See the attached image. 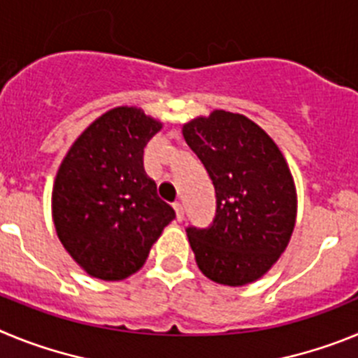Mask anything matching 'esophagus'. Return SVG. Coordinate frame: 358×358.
<instances>
[{"label":"esophagus","mask_w":358,"mask_h":358,"mask_svg":"<svg viewBox=\"0 0 358 358\" xmlns=\"http://www.w3.org/2000/svg\"><path fill=\"white\" fill-rule=\"evenodd\" d=\"M173 210H176V217H177V220H179V222H181L182 217H185V208H182L181 202H173Z\"/></svg>","instance_id":"34e87169"}]
</instances>
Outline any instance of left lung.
Returning a JSON list of instances; mask_svg holds the SVG:
<instances>
[{
    "instance_id": "obj_1",
    "label": "left lung",
    "mask_w": 358,
    "mask_h": 358,
    "mask_svg": "<svg viewBox=\"0 0 358 358\" xmlns=\"http://www.w3.org/2000/svg\"><path fill=\"white\" fill-rule=\"evenodd\" d=\"M182 136L217 197L210 226L186 227L195 262L215 283L248 285L289 245L297 208L289 164L264 129L236 113L199 116L182 125Z\"/></svg>"
}]
</instances>
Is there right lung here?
<instances>
[{
	"mask_svg": "<svg viewBox=\"0 0 358 358\" xmlns=\"http://www.w3.org/2000/svg\"><path fill=\"white\" fill-rule=\"evenodd\" d=\"M161 127L141 109L115 107L78 136L59 166L57 236L90 276L118 281L140 271L176 218L143 170V148Z\"/></svg>",
	"mask_w": 358,
	"mask_h": 358,
	"instance_id": "1",
	"label": "right lung"
}]
</instances>
